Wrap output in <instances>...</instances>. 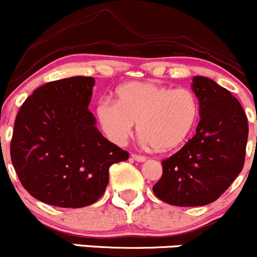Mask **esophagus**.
I'll return each instance as SVG.
<instances>
[{"label": "esophagus", "instance_id": "1", "mask_svg": "<svg viewBox=\"0 0 257 257\" xmlns=\"http://www.w3.org/2000/svg\"><path fill=\"white\" fill-rule=\"evenodd\" d=\"M131 157H132V160H135V161H137V162H145V161H146V157L142 156V155L132 154Z\"/></svg>", "mask_w": 257, "mask_h": 257}]
</instances>
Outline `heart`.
<instances>
[{"instance_id": "b5f03b06", "label": "heart", "mask_w": 257, "mask_h": 257, "mask_svg": "<svg viewBox=\"0 0 257 257\" xmlns=\"http://www.w3.org/2000/svg\"><path fill=\"white\" fill-rule=\"evenodd\" d=\"M117 101L103 98L96 117L112 144L125 145L137 123L141 142L169 152L181 147L196 126L199 101L189 88H172L151 82H126L116 90Z\"/></svg>"}]
</instances>
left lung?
<instances>
[{"label": "left lung", "instance_id": "obj_1", "mask_svg": "<svg viewBox=\"0 0 257 257\" xmlns=\"http://www.w3.org/2000/svg\"><path fill=\"white\" fill-rule=\"evenodd\" d=\"M192 91L200 103L196 135L162 161L155 195L174 206H204L216 201L245 162L247 117L230 91L211 78L195 76Z\"/></svg>", "mask_w": 257, "mask_h": 257}]
</instances>
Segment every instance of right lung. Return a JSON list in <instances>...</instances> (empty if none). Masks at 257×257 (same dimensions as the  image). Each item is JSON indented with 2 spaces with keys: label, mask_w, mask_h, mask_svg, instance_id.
I'll use <instances>...</instances> for the list:
<instances>
[{
  "label": "right lung",
  "mask_w": 257,
  "mask_h": 257,
  "mask_svg": "<svg viewBox=\"0 0 257 257\" xmlns=\"http://www.w3.org/2000/svg\"><path fill=\"white\" fill-rule=\"evenodd\" d=\"M95 78L76 76L34 91L17 113L11 161L22 186L45 204L77 209L105 192L108 169L128 154L108 140L88 111Z\"/></svg>",
  "instance_id": "1"
}]
</instances>
